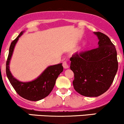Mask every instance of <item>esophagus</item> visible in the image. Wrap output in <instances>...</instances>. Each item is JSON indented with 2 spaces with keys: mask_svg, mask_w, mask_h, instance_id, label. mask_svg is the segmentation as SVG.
I'll return each mask as SVG.
<instances>
[{
  "mask_svg": "<svg viewBox=\"0 0 124 124\" xmlns=\"http://www.w3.org/2000/svg\"><path fill=\"white\" fill-rule=\"evenodd\" d=\"M62 65H63V68H64L65 69L69 68V65H68V63H66V62H65V61L63 62V64H62Z\"/></svg>",
  "mask_w": 124,
  "mask_h": 124,
  "instance_id": "obj_1",
  "label": "esophagus"
}]
</instances>
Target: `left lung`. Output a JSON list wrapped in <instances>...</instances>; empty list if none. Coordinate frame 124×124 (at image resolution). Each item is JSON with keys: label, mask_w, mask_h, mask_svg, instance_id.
<instances>
[{"label": "left lung", "mask_w": 124, "mask_h": 124, "mask_svg": "<svg viewBox=\"0 0 124 124\" xmlns=\"http://www.w3.org/2000/svg\"><path fill=\"white\" fill-rule=\"evenodd\" d=\"M94 34L99 40L98 47L76 53L70 58L74 89L86 97H97L105 93L118 68L116 50L110 39L100 32Z\"/></svg>", "instance_id": "left-lung-1"}]
</instances>
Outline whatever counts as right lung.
Instances as JSON below:
<instances>
[{"instance_id": "add662e5", "label": "right lung", "mask_w": 124, "mask_h": 124, "mask_svg": "<svg viewBox=\"0 0 124 124\" xmlns=\"http://www.w3.org/2000/svg\"><path fill=\"white\" fill-rule=\"evenodd\" d=\"M24 32V31H21L19 36L10 44L6 62V75L11 85L19 96L31 101H39L45 98L50 93L57 78L63 71V68L62 63L48 66L37 78L31 81L22 82L15 78L10 71V61L15 45Z\"/></svg>"}]
</instances>
